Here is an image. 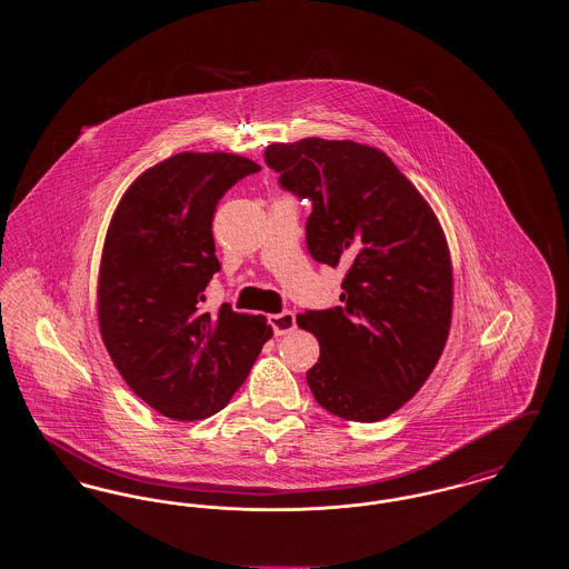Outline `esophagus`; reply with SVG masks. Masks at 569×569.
Here are the masks:
<instances>
[{
    "label": "esophagus",
    "instance_id": "esophagus-1",
    "mask_svg": "<svg viewBox=\"0 0 569 569\" xmlns=\"http://www.w3.org/2000/svg\"><path fill=\"white\" fill-rule=\"evenodd\" d=\"M269 325H271L272 332L277 337H283V335H290L295 332L297 328V316L292 311H283V313H277V316H269Z\"/></svg>",
    "mask_w": 569,
    "mask_h": 569
}]
</instances>
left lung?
Instances as JSON below:
<instances>
[{"label": "left lung", "instance_id": "left-lung-1", "mask_svg": "<svg viewBox=\"0 0 569 569\" xmlns=\"http://www.w3.org/2000/svg\"><path fill=\"white\" fill-rule=\"evenodd\" d=\"M279 186L311 202L307 249L343 267L341 305L297 325L320 343L307 383L326 411L378 422L422 388L452 318V264L431 207L392 160L352 140L302 138L264 151Z\"/></svg>", "mask_w": 569, "mask_h": 569}]
</instances>
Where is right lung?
Wrapping results in <instances>:
<instances>
[{"label": "right lung", "mask_w": 569, "mask_h": 569, "mask_svg": "<svg viewBox=\"0 0 569 569\" xmlns=\"http://www.w3.org/2000/svg\"><path fill=\"white\" fill-rule=\"evenodd\" d=\"M258 170L234 153H179L144 170L110 219L98 281L102 339L136 397L172 420L228 406L272 337L262 316L200 309L221 269L217 202Z\"/></svg>", "instance_id": "add662e5"}]
</instances>
